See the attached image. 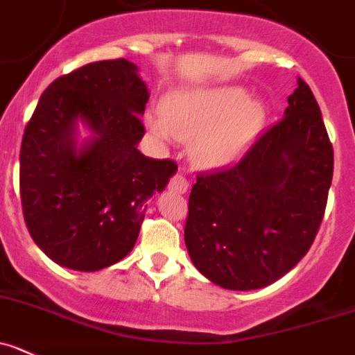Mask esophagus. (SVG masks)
I'll use <instances>...</instances> for the list:
<instances>
[{
	"mask_svg": "<svg viewBox=\"0 0 355 355\" xmlns=\"http://www.w3.org/2000/svg\"><path fill=\"white\" fill-rule=\"evenodd\" d=\"M168 187H170L171 193L175 194H184L185 191H187V180H185V177L182 173H177L171 177L170 184H168Z\"/></svg>",
	"mask_w": 355,
	"mask_h": 355,
	"instance_id": "34e87169",
	"label": "esophagus"
}]
</instances>
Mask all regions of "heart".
<instances>
[{"label": "heart", "mask_w": 355, "mask_h": 355, "mask_svg": "<svg viewBox=\"0 0 355 355\" xmlns=\"http://www.w3.org/2000/svg\"><path fill=\"white\" fill-rule=\"evenodd\" d=\"M266 119V107L247 98L243 87L180 89L168 96L161 112L148 115V124L164 137H196L194 152L208 164L233 161L247 148Z\"/></svg>", "instance_id": "b5f03b06"}]
</instances>
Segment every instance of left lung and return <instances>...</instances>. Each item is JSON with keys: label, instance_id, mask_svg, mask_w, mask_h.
<instances>
[{"label": "left lung", "instance_id": "left-lung-1", "mask_svg": "<svg viewBox=\"0 0 355 355\" xmlns=\"http://www.w3.org/2000/svg\"><path fill=\"white\" fill-rule=\"evenodd\" d=\"M286 117L256 138L233 166L200 173L184 238L194 266L231 291L261 289L312 247L333 180V145L306 82Z\"/></svg>", "mask_w": 355, "mask_h": 355}]
</instances>
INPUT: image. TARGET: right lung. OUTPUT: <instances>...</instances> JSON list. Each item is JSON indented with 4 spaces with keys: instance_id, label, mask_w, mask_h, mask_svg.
<instances>
[{
    "instance_id": "1",
    "label": "right lung",
    "mask_w": 355,
    "mask_h": 355,
    "mask_svg": "<svg viewBox=\"0 0 355 355\" xmlns=\"http://www.w3.org/2000/svg\"><path fill=\"white\" fill-rule=\"evenodd\" d=\"M125 59L89 62L55 78L40 98L21 145V201L35 243L59 266L98 271L137 243L147 200L177 162L145 157L148 91ZM93 137L76 148V121Z\"/></svg>"
}]
</instances>
